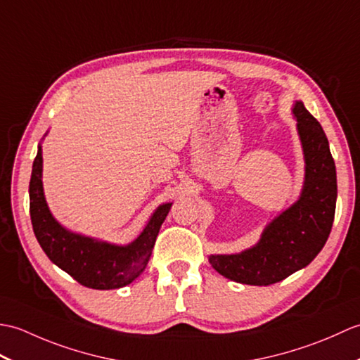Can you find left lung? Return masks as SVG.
<instances>
[{"label": "left lung", "mask_w": 360, "mask_h": 360, "mask_svg": "<svg viewBox=\"0 0 360 360\" xmlns=\"http://www.w3.org/2000/svg\"><path fill=\"white\" fill-rule=\"evenodd\" d=\"M292 114L304 158L300 196L264 227L255 246L240 254L209 255L213 269L243 285H274L303 269L323 249L331 232L338 176L330 143L303 102L294 103Z\"/></svg>", "instance_id": "8db88e82"}]
</instances>
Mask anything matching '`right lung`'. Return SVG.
I'll return each instance as SVG.
<instances>
[{"mask_svg":"<svg viewBox=\"0 0 360 360\" xmlns=\"http://www.w3.org/2000/svg\"><path fill=\"white\" fill-rule=\"evenodd\" d=\"M41 153L40 143L30 176L29 207L34 233L44 254L86 288L119 289L129 285L147 267L159 229L170 212L172 202L160 204L141 235L125 246L71 232L52 217L46 202Z\"/></svg>","mask_w":360,"mask_h":360,"instance_id":"right-lung-1","label":"right lung"}]
</instances>
